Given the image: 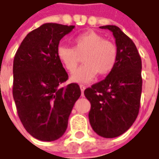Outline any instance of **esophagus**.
I'll list each match as a JSON object with an SVG mask.
<instances>
[{
	"label": "esophagus",
	"instance_id": "34e87169",
	"mask_svg": "<svg viewBox=\"0 0 159 159\" xmlns=\"http://www.w3.org/2000/svg\"><path fill=\"white\" fill-rule=\"evenodd\" d=\"M80 89H81V93L83 94L84 90H85V89H86V86H85V85H83V84H81V85H80Z\"/></svg>",
	"mask_w": 159,
	"mask_h": 159
}]
</instances>
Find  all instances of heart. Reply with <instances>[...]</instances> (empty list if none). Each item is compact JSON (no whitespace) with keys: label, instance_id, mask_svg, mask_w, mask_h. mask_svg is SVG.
<instances>
[{"label":"heart","instance_id":"b5f03b06","mask_svg":"<svg viewBox=\"0 0 159 159\" xmlns=\"http://www.w3.org/2000/svg\"><path fill=\"white\" fill-rule=\"evenodd\" d=\"M85 53V63L71 77V80L78 83L89 82L100 75H107L114 69L118 51L116 46L105 40L100 34L88 31L77 35L73 39V48L59 46L57 56L60 63L70 73H73L80 62V57Z\"/></svg>","mask_w":159,"mask_h":159}]
</instances>
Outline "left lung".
I'll use <instances>...</instances> for the list:
<instances>
[{
    "label": "left lung",
    "mask_w": 159,
    "mask_h": 159,
    "mask_svg": "<svg viewBox=\"0 0 159 159\" xmlns=\"http://www.w3.org/2000/svg\"><path fill=\"white\" fill-rule=\"evenodd\" d=\"M110 30L118 51L114 69L102 81L84 90L90 102L89 124L105 138L117 137L129 129L140 108L142 61L134 43L115 25L100 26Z\"/></svg>",
    "instance_id": "1"
}]
</instances>
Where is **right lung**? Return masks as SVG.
Wrapping results in <instances>:
<instances>
[{
	"label": "right lung",
	"instance_id": "right-lung-1",
	"mask_svg": "<svg viewBox=\"0 0 159 159\" xmlns=\"http://www.w3.org/2000/svg\"><path fill=\"white\" fill-rule=\"evenodd\" d=\"M74 25L48 23L25 37L13 59L12 96L25 130L41 141L60 138L81 91L77 83L62 84L69 76L57 58L62 37Z\"/></svg>",
	"mask_w": 159,
	"mask_h": 159
}]
</instances>
